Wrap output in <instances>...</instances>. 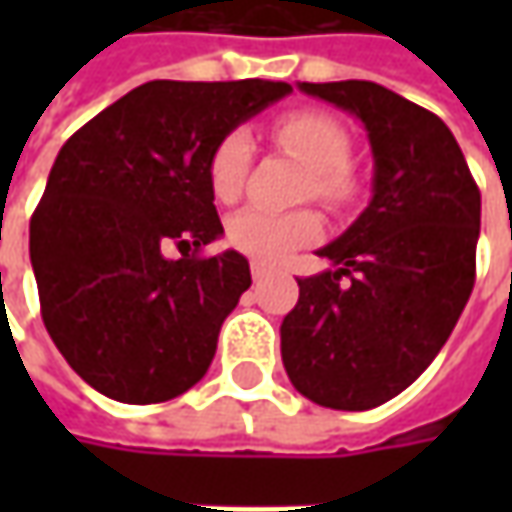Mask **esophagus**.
Returning <instances> with one entry per match:
<instances>
[{"label":"esophagus","instance_id":"1","mask_svg":"<svg viewBox=\"0 0 512 512\" xmlns=\"http://www.w3.org/2000/svg\"><path fill=\"white\" fill-rule=\"evenodd\" d=\"M250 276H253V282H265L267 276H273V267L265 262H250Z\"/></svg>","mask_w":512,"mask_h":512}]
</instances>
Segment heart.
<instances>
[{
  "label": "heart",
  "instance_id": "b5f03b06",
  "mask_svg": "<svg viewBox=\"0 0 512 512\" xmlns=\"http://www.w3.org/2000/svg\"><path fill=\"white\" fill-rule=\"evenodd\" d=\"M279 142L313 168V196L327 205H344L353 190L350 173V136L327 113L296 110L276 122ZM253 162V139L247 130H230L210 156V190L219 202H236L242 196ZM322 233L313 210H267L245 207L227 222V242L247 256L282 262L296 247L310 245Z\"/></svg>",
  "mask_w": 512,
  "mask_h": 512
}]
</instances>
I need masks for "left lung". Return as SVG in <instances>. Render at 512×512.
<instances>
[{
    "label": "left lung",
    "mask_w": 512,
    "mask_h": 512,
    "mask_svg": "<svg viewBox=\"0 0 512 512\" xmlns=\"http://www.w3.org/2000/svg\"><path fill=\"white\" fill-rule=\"evenodd\" d=\"M299 90L362 122L373 199L316 250L333 270L299 279L282 362L310 402L370 410L416 382L459 322L476 282L482 193L436 113L362 79Z\"/></svg>",
    "instance_id": "1"
}]
</instances>
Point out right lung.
<instances>
[{"label": "right lung", "instance_id": "1", "mask_svg": "<svg viewBox=\"0 0 512 512\" xmlns=\"http://www.w3.org/2000/svg\"><path fill=\"white\" fill-rule=\"evenodd\" d=\"M290 90L156 79L62 145L30 219V265L50 339L93 390L156 404L207 373L222 322L250 287L242 253L196 256L225 233L210 156ZM170 244L182 260L164 256Z\"/></svg>", "mask_w": 512, "mask_h": 512}]
</instances>
